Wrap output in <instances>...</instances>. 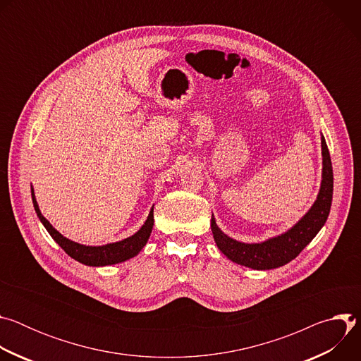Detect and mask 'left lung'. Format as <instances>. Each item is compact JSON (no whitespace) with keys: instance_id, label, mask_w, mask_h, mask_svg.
Segmentation results:
<instances>
[{"instance_id":"left-lung-1","label":"left lung","mask_w":361,"mask_h":361,"mask_svg":"<svg viewBox=\"0 0 361 361\" xmlns=\"http://www.w3.org/2000/svg\"><path fill=\"white\" fill-rule=\"evenodd\" d=\"M322 152L323 180L317 200L308 213L287 233L260 244H245L226 235L217 227L214 216L212 217L214 241L227 259L254 270H271L294 260L304 247L316 237L327 221L333 200V167L324 137H322Z\"/></svg>"}]
</instances>
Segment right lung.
Here are the masks:
<instances>
[{
	"instance_id": "add662e5",
	"label": "right lung",
	"mask_w": 361,
	"mask_h": 361,
	"mask_svg": "<svg viewBox=\"0 0 361 361\" xmlns=\"http://www.w3.org/2000/svg\"><path fill=\"white\" fill-rule=\"evenodd\" d=\"M31 195H32L35 213H37L38 219L41 220V223L44 224V227L47 228V231L49 233V235L56 240V243L71 257V259H74L85 266L101 267V266L123 263V262L131 259V257L137 255L141 251V248L145 245V243L149 238L152 226H154V209H151L144 226L134 235H131L123 241H117V243H111V244H106V245H98V247L82 245V244H78V243H74V241L66 238L53 226H51L49 221L41 214V212L38 209V204L35 201L32 188H31Z\"/></svg>"
}]
</instances>
